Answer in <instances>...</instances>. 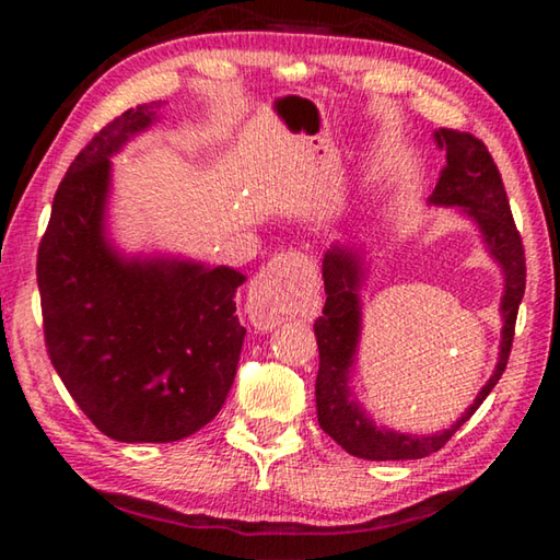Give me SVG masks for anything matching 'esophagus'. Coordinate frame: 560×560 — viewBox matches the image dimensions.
<instances>
[{
    "mask_svg": "<svg viewBox=\"0 0 560 560\" xmlns=\"http://www.w3.org/2000/svg\"><path fill=\"white\" fill-rule=\"evenodd\" d=\"M316 264L306 254L287 252L273 257L249 287L252 324L261 330L277 328L283 320L306 316L316 306Z\"/></svg>",
    "mask_w": 560,
    "mask_h": 560,
    "instance_id": "34e87169",
    "label": "esophagus"
}]
</instances>
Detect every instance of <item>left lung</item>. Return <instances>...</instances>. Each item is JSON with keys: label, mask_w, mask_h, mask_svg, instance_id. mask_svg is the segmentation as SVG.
Wrapping results in <instances>:
<instances>
[{"label": "left lung", "mask_w": 560, "mask_h": 560, "mask_svg": "<svg viewBox=\"0 0 560 560\" xmlns=\"http://www.w3.org/2000/svg\"><path fill=\"white\" fill-rule=\"evenodd\" d=\"M434 143L444 150V163L438 185L428 197L432 207H457L474 222L489 257L499 264L504 273V291H501L499 314L501 326L499 358L494 373L489 375L485 387L474 397V402L447 430L434 434H407L375 424L371 412L358 400L353 373L363 334V291L371 261L363 246L334 242L324 257V283L326 306L324 316L314 324L318 340V377H316V410L318 424L328 438H334L348 454L360 459H422L444 447L477 407L494 390L514 340V326L518 303L526 289V259L524 244L516 232L514 217L506 200V189L501 175L491 160L487 145L469 132L440 128L432 132Z\"/></svg>", "instance_id": "left-lung-1"}]
</instances>
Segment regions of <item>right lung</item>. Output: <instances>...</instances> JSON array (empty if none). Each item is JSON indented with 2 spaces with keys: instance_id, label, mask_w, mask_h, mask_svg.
Wrapping results in <instances>:
<instances>
[{
  "instance_id": "1",
  "label": "right lung",
  "mask_w": 560,
  "mask_h": 560,
  "mask_svg": "<svg viewBox=\"0 0 560 560\" xmlns=\"http://www.w3.org/2000/svg\"><path fill=\"white\" fill-rule=\"evenodd\" d=\"M160 122V103L108 122L56 189L39 246L44 336L56 373L118 442H177L222 410L246 328L232 267L126 252L110 234L113 163Z\"/></svg>"
}]
</instances>
